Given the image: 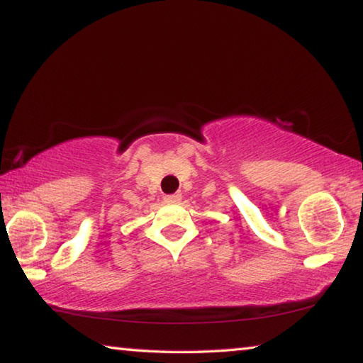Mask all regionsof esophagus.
<instances>
[{"label": "esophagus", "instance_id": "esophagus-1", "mask_svg": "<svg viewBox=\"0 0 363 363\" xmlns=\"http://www.w3.org/2000/svg\"><path fill=\"white\" fill-rule=\"evenodd\" d=\"M181 201V194H171V195H164V203L168 205H176Z\"/></svg>", "mask_w": 363, "mask_h": 363}]
</instances>
